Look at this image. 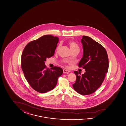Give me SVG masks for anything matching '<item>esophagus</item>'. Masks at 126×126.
<instances>
[{
	"label": "esophagus",
	"mask_w": 126,
	"mask_h": 126,
	"mask_svg": "<svg viewBox=\"0 0 126 126\" xmlns=\"http://www.w3.org/2000/svg\"><path fill=\"white\" fill-rule=\"evenodd\" d=\"M69 72H70L69 71L67 70L66 69H63V73H64V74H67V73H69Z\"/></svg>",
	"instance_id": "1"
}]
</instances>
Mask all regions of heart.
Listing matches in <instances>:
<instances>
[{
    "label": "heart",
    "instance_id": "obj_1",
    "mask_svg": "<svg viewBox=\"0 0 126 126\" xmlns=\"http://www.w3.org/2000/svg\"><path fill=\"white\" fill-rule=\"evenodd\" d=\"M68 45H69V47H70V49L71 51H73L74 50H79V45H78L74 41H69L68 42ZM60 47V45H59L57 47V50H58L59 48Z\"/></svg>",
    "mask_w": 126,
    "mask_h": 126
}]
</instances>
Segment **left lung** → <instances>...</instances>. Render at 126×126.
Wrapping results in <instances>:
<instances>
[{"instance_id": "left-lung-1", "label": "left lung", "mask_w": 126, "mask_h": 126, "mask_svg": "<svg viewBox=\"0 0 126 126\" xmlns=\"http://www.w3.org/2000/svg\"><path fill=\"white\" fill-rule=\"evenodd\" d=\"M81 43L83 56L79 66L85 69L86 72L81 75V73L74 71L77 79L73 86L79 94L88 95L94 92L102 85L108 72L109 62L104 47L92 38L83 36Z\"/></svg>"}]
</instances>
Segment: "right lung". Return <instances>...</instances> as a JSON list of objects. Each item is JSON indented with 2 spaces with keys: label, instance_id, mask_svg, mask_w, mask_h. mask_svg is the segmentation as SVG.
<instances>
[{
  "label": "right lung",
  "instance_id": "right-lung-1",
  "mask_svg": "<svg viewBox=\"0 0 126 126\" xmlns=\"http://www.w3.org/2000/svg\"><path fill=\"white\" fill-rule=\"evenodd\" d=\"M59 38L45 35L29 42L21 57V68L31 87L39 93H45L55 87L63 71L59 67L46 68L45 62L53 56Z\"/></svg>",
  "mask_w": 126,
  "mask_h": 126
}]
</instances>
